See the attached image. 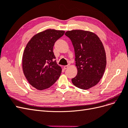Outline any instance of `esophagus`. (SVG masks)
Masks as SVG:
<instances>
[{"mask_svg":"<svg viewBox=\"0 0 128 128\" xmlns=\"http://www.w3.org/2000/svg\"><path fill=\"white\" fill-rule=\"evenodd\" d=\"M69 67H70V64H68V65H66V66H64V69H68Z\"/></svg>","mask_w":128,"mask_h":128,"instance_id":"34e87169","label":"esophagus"}]
</instances>
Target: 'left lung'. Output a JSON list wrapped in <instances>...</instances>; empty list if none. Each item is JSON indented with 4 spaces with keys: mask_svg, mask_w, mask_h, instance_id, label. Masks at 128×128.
Wrapping results in <instances>:
<instances>
[{
    "mask_svg": "<svg viewBox=\"0 0 128 128\" xmlns=\"http://www.w3.org/2000/svg\"><path fill=\"white\" fill-rule=\"evenodd\" d=\"M74 48L77 74L72 79L74 86L88 90L97 84L106 66L105 50L102 41L94 33L83 30L67 31Z\"/></svg>",
    "mask_w": 128,
    "mask_h": 128,
    "instance_id": "left-lung-1",
    "label": "left lung"
}]
</instances>
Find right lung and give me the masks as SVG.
Instances as JSON below:
<instances>
[{
	"mask_svg": "<svg viewBox=\"0 0 128 128\" xmlns=\"http://www.w3.org/2000/svg\"><path fill=\"white\" fill-rule=\"evenodd\" d=\"M64 32V30L46 29L34 34L26 46L23 72L29 84L37 90L49 88L61 75L62 68L54 61L53 48Z\"/></svg>",
	"mask_w": 128,
	"mask_h": 128,
	"instance_id": "1",
	"label": "right lung"
}]
</instances>
